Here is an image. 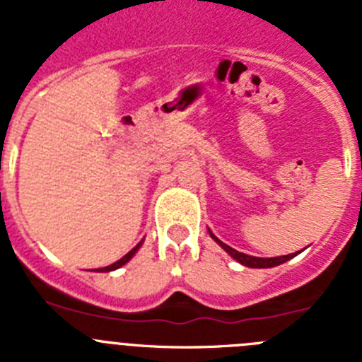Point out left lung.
Listing matches in <instances>:
<instances>
[{
	"label": "left lung",
	"mask_w": 362,
	"mask_h": 362,
	"mask_svg": "<svg viewBox=\"0 0 362 362\" xmlns=\"http://www.w3.org/2000/svg\"><path fill=\"white\" fill-rule=\"evenodd\" d=\"M210 235H212V239L216 243H219V246L223 248L225 252H228L230 255H232L238 263L245 264V267H250V268H272V267H277V264H283L286 263L288 259L296 257V254H290V255H279V257H254V255H246L243 254V252H238V250H233L232 246L225 245L223 241H219V239L214 235L212 232H210Z\"/></svg>",
	"instance_id": "left-lung-1"
}]
</instances>
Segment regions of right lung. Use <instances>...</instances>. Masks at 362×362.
<instances>
[{"instance_id":"add662e5","label":"right lung","mask_w":362,"mask_h":362,"mask_svg":"<svg viewBox=\"0 0 362 362\" xmlns=\"http://www.w3.org/2000/svg\"><path fill=\"white\" fill-rule=\"evenodd\" d=\"M139 246H141V243H137V245L134 246L132 250H130L129 254H127V255H123V257H121L119 261H116V263H114V264H110V267L98 268V270H95V272H112V270H117V268H121V267H123V264H127V263H129L130 259H132L134 255H136V252L139 250Z\"/></svg>"}]
</instances>
